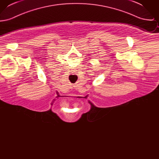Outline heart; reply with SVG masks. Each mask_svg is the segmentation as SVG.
<instances>
[{
	"label": "heart",
	"instance_id": "heart-1",
	"mask_svg": "<svg viewBox=\"0 0 159 159\" xmlns=\"http://www.w3.org/2000/svg\"><path fill=\"white\" fill-rule=\"evenodd\" d=\"M67 105H69V103H66Z\"/></svg>",
	"mask_w": 159,
	"mask_h": 159
}]
</instances>
